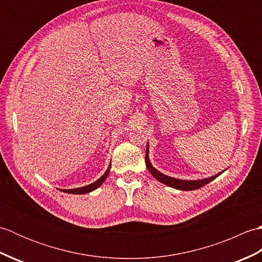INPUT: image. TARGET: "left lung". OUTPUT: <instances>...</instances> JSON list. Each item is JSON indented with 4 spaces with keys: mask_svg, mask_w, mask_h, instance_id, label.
<instances>
[{
    "mask_svg": "<svg viewBox=\"0 0 262 262\" xmlns=\"http://www.w3.org/2000/svg\"><path fill=\"white\" fill-rule=\"evenodd\" d=\"M148 143H147V146H146V154H145V163H146V166L147 169L149 171V173H151L155 179L159 180L160 182L164 183V185L169 186L171 188H174V189H178V190H196V189L203 187L205 185H207V183H209L210 181H213L214 179H216L217 177L221 176L223 172L225 171H222L220 172V173H217L215 176H211V177H208V178H205V179H198V180H182V179H177V178H172V177H169L166 176L164 173H162V172H160L159 170H157L154 168V166L152 165L151 161H149V158H148Z\"/></svg>",
    "mask_w": 262,
    "mask_h": 262,
    "instance_id": "obj_1",
    "label": "left lung"
}]
</instances>
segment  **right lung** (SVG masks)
<instances>
[{"instance_id":"obj_1","label":"right lung","mask_w":262,"mask_h":262,"mask_svg":"<svg viewBox=\"0 0 262 262\" xmlns=\"http://www.w3.org/2000/svg\"><path fill=\"white\" fill-rule=\"evenodd\" d=\"M110 168H111V163L109 164L108 169L105 170L104 173L101 177H100L97 181L90 183V185L84 186V187H80V188H73V189H60V190L64 191V192H68V193H74V194L89 193V192H91L93 190H96V189H98L100 186H101L102 183L104 182V180L107 179V177H108L109 172H110Z\"/></svg>"}]
</instances>
